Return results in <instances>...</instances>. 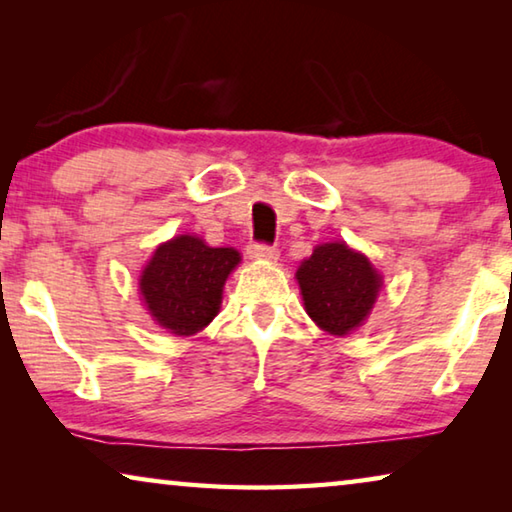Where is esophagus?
<instances>
[{
	"label": "esophagus",
	"instance_id": "esophagus-1",
	"mask_svg": "<svg viewBox=\"0 0 512 512\" xmlns=\"http://www.w3.org/2000/svg\"><path fill=\"white\" fill-rule=\"evenodd\" d=\"M248 255L253 259H262V262H273V259H277V248L266 244H250Z\"/></svg>",
	"mask_w": 512,
	"mask_h": 512
}]
</instances>
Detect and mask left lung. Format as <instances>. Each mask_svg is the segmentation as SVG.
I'll list each match as a JSON object with an SVG mask.
<instances>
[{
	"mask_svg": "<svg viewBox=\"0 0 512 512\" xmlns=\"http://www.w3.org/2000/svg\"><path fill=\"white\" fill-rule=\"evenodd\" d=\"M296 280L309 318L334 336H348L363 325L384 284L370 259L343 241L316 246Z\"/></svg>",
	"mask_w": 512,
	"mask_h": 512,
	"instance_id": "8db88e82",
	"label": "left lung"
}]
</instances>
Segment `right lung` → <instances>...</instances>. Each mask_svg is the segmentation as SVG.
<instances>
[{"instance_id":"1","label":"right lung","mask_w":512,"mask_h":512,"mask_svg":"<svg viewBox=\"0 0 512 512\" xmlns=\"http://www.w3.org/2000/svg\"><path fill=\"white\" fill-rule=\"evenodd\" d=\"M239 262L235 248H212L194 235L164 241L140 275L144 305L167 332L194 336L219 314L223 284Z\"/></svg>"}]
</instances>
